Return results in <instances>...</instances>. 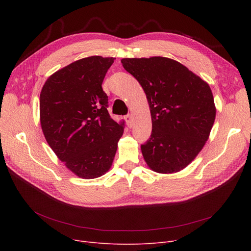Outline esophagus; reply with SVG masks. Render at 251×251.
Wrapping results in <instances>:
<instances>
[{"label": "esophagus", "instance_id": "esophagus-1", "mask_svg": "<svg viewBox=\"0 0 251 251\" xmlns=\"http://www.w3.org/2000/svg\"><path fill=\"white\" fill-rule=\"evenodd\" d=\"M124 118H125V120H126L127 126H128L129 128L132 127V125H133V117H132V115L128 114V115H126Z\"/></svg>", "mask_w": 251, "mask_h": 251}]
</instances>
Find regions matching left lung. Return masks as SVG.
<instances>
[{"label":"left lung","instance_id":"left-lung-1","mask_svg":"<svg viewBox=\"0 0 251 251\" xmlns=\"http://www.w3.org/2000/svg\"><path fill=\"white\" fill-rule=\"evenodd\" d=\"M121 62L137 79L150 103L152 130L141 144L144 160L154 172H178L194 160L208 138L216 118L212 90L172 59L126 58Z\"/></svg>","mask_w":251,"mask_h":251}]
</instances>
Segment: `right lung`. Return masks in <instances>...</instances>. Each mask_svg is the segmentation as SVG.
<instances>
[{
  "label": "right lung",
  "mask_w": 251,
  "mask_h": 251,
  "mask_svg": "<svg viewBox=\"0 0 251 251\" xmlns=\"http://www.w3.org/2000/svg\"><path fill=\"white\" fill-rule=\"evenodd\" d=\"M114 58L75 61L48 78L39 97L41 125L50 149L77 176L94 179L111 168L125 122H116L101 84Z\"/></svg>",
  "instance_id": "add662e5"
}]
</instances>
